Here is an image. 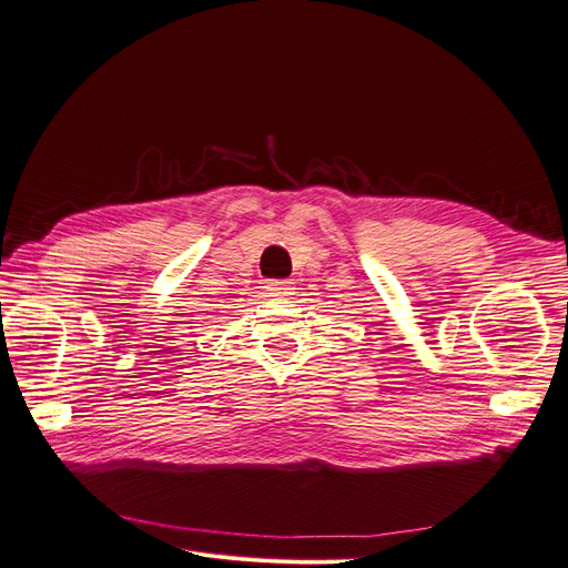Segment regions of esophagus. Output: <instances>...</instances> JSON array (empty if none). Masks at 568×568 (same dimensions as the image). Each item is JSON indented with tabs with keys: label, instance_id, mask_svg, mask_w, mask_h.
<instances>
[{
	"label": "esophagus",
	"instance_id": "1",
	"mask_svg": "<svg viewBox=\"0 0 568 568\" xmlns=\"http://www.w3.org/2000/svg\"><path fill=\"white\" fill-rule=\"evenodd\" d=\"M272 296H291L294 294V282H288V280H272V282H267V286H265Z\"/></svg>",
	"mask_w": 568,
	"mask_h": 568
}]
</instances>
